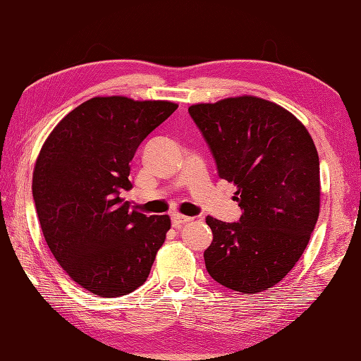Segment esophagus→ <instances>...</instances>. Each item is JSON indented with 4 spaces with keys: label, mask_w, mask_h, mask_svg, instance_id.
I'll list each match as a JSON object with an SVG mask.
<instances>
[{
    "label": "esophagus",
    "mask_w": 361,
    "mask_h": 361,
    "mask_svg": "<svg viewBox=\"0 0 361 361\" xmlns=\"http://www.w3.org/2000/svg\"><path fill=\"white\" fill-rule=\"evenodd\" d=\"M189 222H192V217H188V216H183V214H173L172 216V224H173V227H176V228H180V227H183V225L189 224Z\"/></svg>",
    "instance_id": "34e87169"
}]
</instances>
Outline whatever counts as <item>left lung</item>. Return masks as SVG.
Here are the masks:
<instances>
[{"label":"left lung","instance_id":"1","mask_svg":"<svg viewBox=\"0 0 361 361\" xmlns=\"http://www.w3.org/2000/svg\"><path fill=\"white\" fill-rule=\"evenodd\" d=\"M219 176L236 186L239 222L208 216L204 264L217 283L257 294L286 277L307 249L321 207L319 157L291 112L253 95L189 106Z\"/></svg>","mask_w":361,"mask_h":361}]
</instances>
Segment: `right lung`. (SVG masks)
<instances>
[{
  "instance_id": "right-lung-1",
  "label": "right lung",
  "mask_w": 361,
  "mask_h": 361,
  "mask_svg": "<svg viewBox=\"0 0 361 361\" xmlns=\"http://www.w3.org/2000/svg\"><path fill=\"white\" fill-rule=\"evenodd\" d=\"M178 108L166 100L94 97L70 111L40 148L32 197L42 233L63 271L100 298L140 285L171 217L130 209V162L140 142Z\"/></svg>"
}]
</instances>
